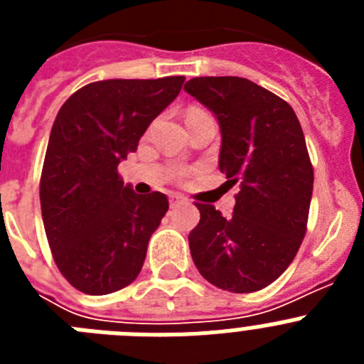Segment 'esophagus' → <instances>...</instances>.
<instances>
[{
    "instance_id": "esophagus-1",
    "label": "esophagus",
    "mask_w": 364,
    "mask_h": 364,
    "mask_svg": "<svg viewBox=\"0 0 364 364\" xmlns=\"http://www.w3.org/2000/svg\"><path fill=\"white\" fill-rule=\"evenodd\" d=\"M169 202H171V205H178L188 202V198H186L184 195H180V193H171V195H169Z\"/></svg>"
}]
</instances>
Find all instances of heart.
<instances>
[{"mask_svg":"<svg viewBox=\"0 0 364 364\" xmlns=\"http://www.w3.org/2000/svg\"><path fill=\"white\" fill-rule=\"evenodd\" d=\"M191 111H200V109H191ZM191 111H189V112H191Z\"/></svg>","mask_w":364,"mask_h":364,"instance_id":"b5f03b06","label":"heart"}]
</instances>
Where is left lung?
Instances as JSON below:
<instances>
[{
	"label": "left lung",
	"mask_w": 364,
	"mask_h": 364,
	"mask_svg": "<svg viewBox=\"0 0 364 364\" xmlns=\"http://www.w3.org/2000/svg\"><path fill=\"white\" fill-rule=\"evenodd\" d=\"M184 91L215 114L218 169L240 182L230 218L195 204L193 262L220 290L259 291L291 264L306 233L314 169L301 124L284 100L239 76L193 78Z\"/></svg>",
	"instance_id": "left-lung-1"
}]
</instances>
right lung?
Wrapping results in <instances>:
<instances>
[{"label":"right lung","instance_id":"1","mask_svg":"<svg viewBox=\"0 0 364 364\" xmlns=\"http://www.w3.org/2000/svg\"><path fill=\"white\" fill-rule=\"evenodd\" d=\"M184 80H102L58 111L41 171V217L54 262L83 294L122 290L142 269L169 202L160 191L136 195L117 169Z\"/></svg>","mask_w":364,"mask_h":364}]
</instances>
